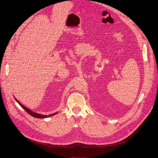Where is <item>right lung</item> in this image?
<instances>
[{"label":"right lung","mask_w":158,"mask_h":158,"mask_svg":"<svg viewBox=\"0 0 158 158\" xmlns=\"http://www.w3.org/2000/svg\"><path fill=\"white\" fill-rule=\"evenodd\" d=\"M14 98H15V101L19 104V105L22 107V108H23L25 111H26L27 113H28L30 115H31L32 117H35V118H48V117H52V116H53V115H54V114H57V113H58V112H56V113H52V114H48V115L41 114H39V113H35V112H34V111H31V110L28 109L27 107H26V106H24L23 105H22L15 97H14Z\"/></svg>","instance_id":"add662e5"}]
</instances>
